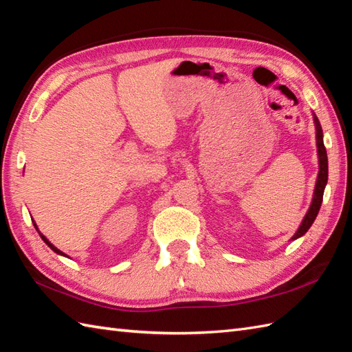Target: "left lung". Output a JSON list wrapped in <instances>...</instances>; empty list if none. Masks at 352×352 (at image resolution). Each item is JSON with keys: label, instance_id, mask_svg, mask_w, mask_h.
Listing matches in <instances>:
<instances>
[{"label": "left lung", "instance_id": "left-lung-1", "mask_svg": "<svg viewBox=\"0 0 352 352\" xmlns=\"http://www.w3.org/2000/svg\"><path fill=\"white\" fill-rule=\"evenodd\" d=\"M314 121H315V127H316V146H318V159H320V173H318V178H316L312 204H310L309 211L306 213L303 222H301L298 231L294 234L291 240H296V239H298V236L305 235L309 231V228L312 226V223L315 222L318 211H320L321 204H322V195H324L327 179H329V159H327V151H325L324 141H322V129L320 124V120L316 118L315 113H314Z\"/></svg>", "mask_w": 352, "mask_h": 352}]
</instances>
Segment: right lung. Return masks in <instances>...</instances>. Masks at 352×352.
Segmentation results:
<instances>
[{
    "mask_svg": "<svg viewBox=\"0 0 352 352\" xmlns=\"http://www.w3.org/2000/svg\"><path fill=\"white\" fill-rule=\"evenodd\" d=\"M32 223H34V220H32ZM34 226H36V230H37V232H38V235H40V236H42V240H43V241H45V243H46V244H47V246H49V248H51V249H52V250H54V252H55V253H58V255H63V256H67V255H64V253H63V252H61V250H60V249H56V248H55V246H54V244H52V243H51V241H49V240H47V239H46V236H45V235H43V234H42V232H40V231H38V228H37V225H36V223H34Z\"/></svg>",
    "mask_w": 352,
    "mask_h": 352,
    "instance_id": "add662e5",
    "label": "right lung"
}]
</instances>
